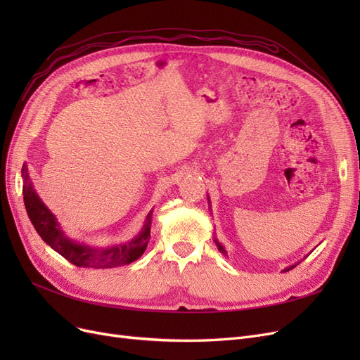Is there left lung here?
I'll use <instances>...</instances> for the list:
<instances>
[{
	"label": "left lung",
	"mask_w": 360,
	"mask_h": 360,
	"mask_svg": "<svg viewBox=\"0 0 360 360\" xmlns=\"http://www.w3.org/2000/svg\"><path fill=\"white\" fill-rule=\"evenodd\" d=\"M207 200H209V204H210V198L209 197H207ZM214 243H216V246H217V249H219L221 250V252L224 254V255H226V250H225V248L219 243V240H217V238H214ZM299 263H296V264H292V266H288V267H285L284 270H282V271H288V270H291V269H294V267H296Z\"/></svg>",
	"instance_id": "8db88e82"
}]
</instances>
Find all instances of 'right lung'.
<instances>
[{
    "label": "right lung",
    "mask_w": 360,
    "mask_h": 360,
    "mask_svg": "<svg viewBox=\"0 0 360 360\" xmlns=\"http://www.w3.org/2000/svg\"><path fill=\"white\" fill-rule=\"evenodd\" d=\"M24 179V202L31 224L43 238V242L49 245L56 252L63 255L72 264L78 267H94V269H111L134 263L144 254L150 240L151 228V212L147 214L146 222L141 228L138 236L123 245H114L108 248H96L85 243H79L68 237L61 230V226L48 207L37 195L32 181L30 180L28 168L24 163L22 167Z\"/></svg>",
    "instance_id": "right-lung-1"
}]
</instances>
